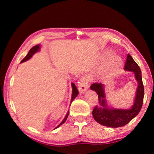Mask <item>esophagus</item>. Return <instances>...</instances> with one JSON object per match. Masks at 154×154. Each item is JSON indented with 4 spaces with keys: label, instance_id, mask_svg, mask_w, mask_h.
<instances>
[{
    "label": "esophagus",
    "instance_id": "esophagus-1",
    "mask_svg": "<svg viewBox=\"0 0 154 154\" xmlns=\"http://www.w3.org/2000/svg\"><path fill=\"white\" fill-rule=\"evenodd\" d=\"M89 84V79L87 76H83L81 78L79 82V91L80 93H84L87 90Z\"/></svg>",
    "mask_w": 154,
    "mask_h": 154
}]
</instances>
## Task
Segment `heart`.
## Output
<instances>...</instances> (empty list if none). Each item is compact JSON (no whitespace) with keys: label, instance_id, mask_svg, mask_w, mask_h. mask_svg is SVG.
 Masks as SVG:
<instances>
[{"label":"heart","instance_id":"b5f03b06","mask_svg":"<svg viewBox=\"0 0 154 154\" xmlns=\"http://www.w3.org/2000/svg\"><path fill=\"white\" fill-rule=\"evenodd\" d=\"M109 63H110L111 68L113 70L119 69L122 66L121 58L116 55L111 56L110 60H109Z\"/></svg>","mask_w":154,"mask_h":154}]
</instances>
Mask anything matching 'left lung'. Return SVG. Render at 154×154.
Instances as JSON below:
<instances>
[{
    "label": "left lung",
    "mask_w": 154,
    "mask_h": 154,
    "mask_svg": "<svg viewBox=\"0 0 154 154\" xmlns=\"http://www.w3.org/2000/svg\"><path fill=\"white\" fill-rule=\"evenodd\" d=\"M124 70L133 72L138 86L135 94L133 105L130 109H116L108 106L106 100L105 85L94 83L90 85V89L96 92L98 96V105L96 106L92 111V116L95 120L101 125L111 128H118L128 124L135 118L141 109L144 87H143L141 71L130 54H128Z\"/></svg>",
    "instance_id": "left-lung-1"
}]
</instances>
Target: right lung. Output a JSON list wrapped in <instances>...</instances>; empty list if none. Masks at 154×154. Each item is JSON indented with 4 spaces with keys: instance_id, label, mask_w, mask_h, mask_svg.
I'll return each instance as SVG.
<instances>
[{
    "instance_id": "1",
    "label": "right lung",
    "mask_w": 154,
    "mask_h": 154,
    "mask_svg": "<svg viewBox=\"0 0 154 154\" xmlns=\"http://www.w3.org/2000/svg\"><path fill=\"white\" fill-rule=\"evenodd\" d=\"M40 48H41V45H36L35 46H34L32 48H31L30 49V51H28V54L26 55V56L25 57V58L22 60V61L20 62V63H22V62H26L28 60H30L31 58H32V56L34 54H36V52H38V51L40 50ZM71 85H72V96H71V103L72 102V100H74V99L77 97V96L78 95V94H79V91H78L77 87L75 86V83H71ZM69 111L67 112V113L66 115V116H65V118H64L63 120L61 122V123L58 126H56L55 128H58L61 126L62 124H63L65 122H66V119L68 118V116H69Z\"/></svg>"
}]
</instances>
